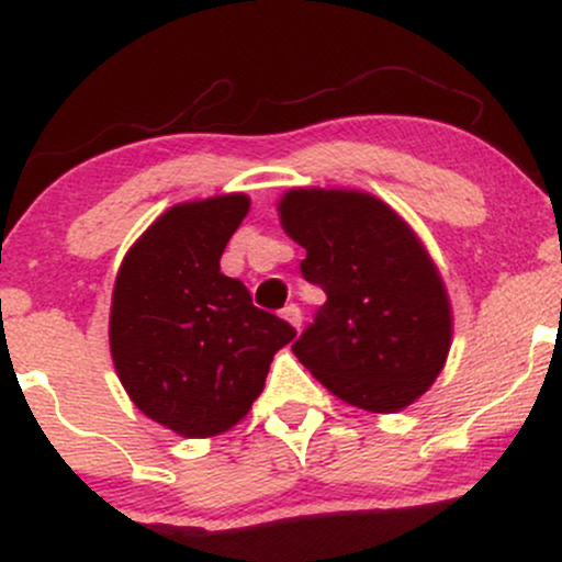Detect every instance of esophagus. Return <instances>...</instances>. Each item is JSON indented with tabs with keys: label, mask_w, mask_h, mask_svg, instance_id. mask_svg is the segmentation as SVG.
<instances>
[{
	"label": "esophagus",
	"mask_w": 562,
	"mask_h": 562,
	"mask_svg": "<svg viewBox=\"0 0 562 562\" xmlns=\"http://www.w3.org/2000/svg\"><path fill=\"white\" fill-rule=\"evenodd\" d=\"M282 317H285L290 325L295 327V330H301V308H299V303H288L285 308H282Z\"/></svg>",
	"instance_id": "1"
}]
</instances>
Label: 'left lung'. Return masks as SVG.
Here are the masks:
<instances>
[{
    "label": "left lung",
    "mask_w": 562,
    "mask_h": 562,
    "mask_svg": "<svg viewBox=\"0 0 562 562\" xmlns=\"http://www.w3.org/2000/svg\"><path fill=\"white\" fill-rule=\"evenodd\" d=\"M282 229L306 248L303 280L327 301L293 344L314 378L367 412H398L443 370L447 288L415 232L383 200L299 187L280 200Z\"/></svg>",
    "instance_id": "obj_1"
}]
</instances>
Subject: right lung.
<instances>
[{
  "label": "right lung",
  "mask_w": 562,
  "mask_h": 562,
  "mask_svg": "<svg viewBox=\"0 0 562 562\" xmlns=\"http://www.w3.org/2000/svg\"><path fill=\"white\" fill-rule=\"evenodd\" d=\"M250 200L179 203L128 248L113 288L111 353L134 404L187 438L224 434L263 391L272 357L295 338L218 259Z\"/></svg>",
  "instance_id": "1"
}]
</instances>
